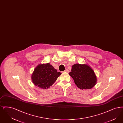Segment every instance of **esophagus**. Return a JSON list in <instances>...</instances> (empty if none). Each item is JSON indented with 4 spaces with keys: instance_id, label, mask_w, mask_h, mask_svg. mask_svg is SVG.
I'll return each instance as SVG.
<instances>
[{
    "instance_id": "1",
    "label": "esophagus",
    "mask_w": 123,
    "mask_h": 123,
    "mask_svg": "<svg viewBox=\"0 0 123 123\" xmlns=\"http://www.w3.org/2000/svg\"><path fill=\"white\" fill-rule=\"evenodd\" d=\"M64 72H67V73H68V72H69V70H68V69H66V70H64Z\"/></svg>"
}]
</instances>
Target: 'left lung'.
Here are the masks:
<instances>
[{
	"label": "left lung",
	"instance_id": "1",
	"mask_svg": "<svg viewBox=\"0 0 123 123\" xmlns=\"http://www.w3.org/2000/svg\"><path fill=\"white\" fill-rule=\"evenodd\" d=\"M69 74L77 87L82 89H91L96 83L97 79L94 70L87 64H74Z\"/></svg>",
	"mask_w": 123,
	"mask_h": 123
}]
</instances>
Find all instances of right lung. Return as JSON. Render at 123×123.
Here are the masks:
<instances>
[{
    "label": "right lung",
    "instance_id": "right-lung-1",
    "mask_svg": "<svg viewBox=\"0 0 123 123\" xmlns=\"http://www.w3.org/2000/svg\"><path fill=\"white\" fill-rule=\"evenodd\" d=\"M61 74L52 65L47 63L38 65L34 70L31 78L35 86L46 89L52 86Z\"/></svg>",
    "mask_w": 123,
    "mask_h": 123
}]
</instances>
